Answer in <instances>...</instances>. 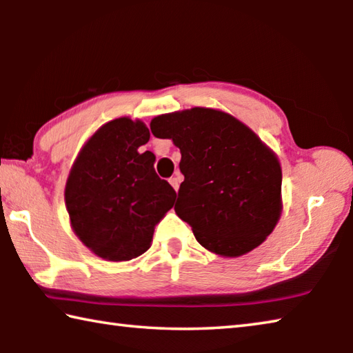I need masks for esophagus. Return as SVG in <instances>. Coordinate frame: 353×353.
Instances as JSON below:
<instances>
[{
	"mask_svg": "<svg viewBox=\"0 0 353 353\" xmlns=\"http://www.w3.org/2000/svg\"><path fill=\"white\" fill-rule=\"evenodd\" d=\"M181 182H182L181 172H176V174L170 179V183L172 185V188H174L176 191H179V187H181Z\"/></svg>",
	"mask_w": 353,
	"mask_h": 353,
	"instance_id": "34e87169",
	"label": "esophagus"
}]
</instances>
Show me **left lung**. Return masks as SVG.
<instances>
[{
  "instance_id": "1",
  "label": "left lung",
  "mask_w": 353,
  "mask_h": 353,
  "mask_svg": "<svg viewBox=\"0 0 353 353\" xmlns=\"http://www.w3.org/2000/svg\"><path fill=\"white\" fill-rule=\"evenodd\" d=\"M151 132L181 149L174 210L201 246L240 256L266 240L282 212V168L255 132L205 107L155 117Z\"/></svg>"
}]
</instances>
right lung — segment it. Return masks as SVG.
<instances>
[{
	"instance_id": "1",
	"label": "right lung",
	"mask_w": 353,
	"mask_h": 353,
	"mask_svg": "<svg viewBox=\"0 0 353 353\" xmlns=\"http://www.w3.org/2000/svg\"><path fill=\"white\" fill-rule=\"evenodd\" d=\"M140 119H112L71 166L65 204L79 240L109 261H128L151 248L154 227L172 208L176 191L154 170L155 155Z\"/></svg>"
}]
</instances>
